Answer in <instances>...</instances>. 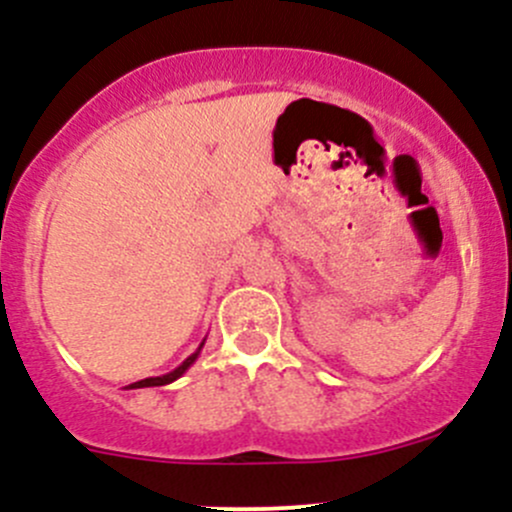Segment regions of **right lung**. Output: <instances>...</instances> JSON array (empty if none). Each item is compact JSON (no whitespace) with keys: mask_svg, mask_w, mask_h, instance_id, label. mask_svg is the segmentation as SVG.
I'll list each match as a JSON object with an SVG mask.
<instances>
[{"mask_svg":"<svg viewBox=\"0 0 512 512\" xmlns=\"http://www.w3.org/2000/svg\"><path fill=\"white\" fill-rule=\"evenodd\" d=\"M203 343H206V338H203ZM203 343H201V346L196 348V353L188 355V358L184 360V363L179 365V368H174V370H171V373H166V375H159V378H144V380H137V383L129 385V390H137V387H159V385H169V383H174V380H179L181 375H184L186 370L191 368L193 363H196V358H198V355H201Z\"/></svg>","mask_w":512,"mask_h":512,"instance_id":"1","label":"right lung"}]
</instances>
